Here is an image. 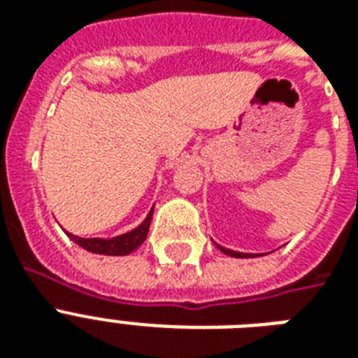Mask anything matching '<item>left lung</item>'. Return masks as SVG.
Wrapping results in <instances>:
<instances>
[{
    "instance_id": "left-lung-1",
    "label": "left lung",
    "mask_w": 358,
    "mask_h": 358,
    "mask_svg": "<svg viewBox=\"0 0 358 358\" xmlns=\"http://www.w3.org/2000/svg\"><path fill=\"white\" fill-rule=\"evenodd\" d=\"M217 249H219V250H223L224 255H229V256H234V258H247V256H250V255H243V252H234V250H230V249H224V247H221V245H217Z\"/></svg>"
}]
</instances>
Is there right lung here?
Here are the masks:
<instances>
[{
    "label": "right lung",
    "mask_w": 358,
    "mask_h": 358,
    "mask_svg": "<svg viewBox=\"0 0 358 358\" xmlns=\"http://www.w3.org/2000/svg\"><path fill=\"white\" fill-rule=\"evenodd\" d=\"M154 212V210H152ZM152 212L148 213V217L145 219V223L137 227L135 230L128 232V234H122L119 238L113 239H100V238H78L74 234H66L70 236L72 241L83 247L89 252H96V255H109V256H124L134 252L139 245H143V241L146 239V234H148V229H150V221H152Z\"/></svg>",
    "instance_id": "obj_1"
}]
</instances>
